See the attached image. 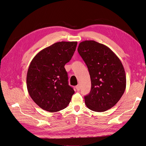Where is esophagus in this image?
<instances>
[{
  "label": "esophagus",
  "mask_w": 146,
  "mask_h": 146,
  "mask_svg": "<svg viewBox=\"0 0 146 146\" xmlns=\"http://www.w3.org/2000/svg\"><path fill=\"white\" fill-rule=\"evenodd\" d=\"M76 90H77V91L80 90V85L78 84L77 86H76Z\"/></svg>",
  "instance_id": "34e87169"
}]
</instances>
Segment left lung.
<instances>
[{
  "instance_id": "obj_1",
  "label": "left lung",
  "mask_w": 146,
  "mask_h": 146,
  "mask_svg": "<svg viewBox=\"0 0 146 146\" xmlns=\"http://www.w3.org/2000/svg\"><path fill=\"white\" fill-rule=\"evenodd\" d=\"M77 50L91 78V91L84 97L87 107L96 112L107 111L125 92L126 78L123 64L110 48L94 41L80 42Z\"/></svg>"
}]
</instances>
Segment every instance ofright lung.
Instances as JSON below:
<instances>
[{
	"label": "right lung",
	"instance_id": "1",
	"mask_svg": "<svg viewBox=\"0 0 146 146\" xmlns=\"http://www.w3.org/2000/svg\"><path fill=\"white\" fill-rule=\"evenodd\" d=\"M77 42H58L42 49L33 58L27 74V87L33 100L49 112L67 107L74 93L68 84L64 65L72 59Z\"/></svg>",
	"mask_w": 146,
	"mask_h": 146
}]
</instances>
